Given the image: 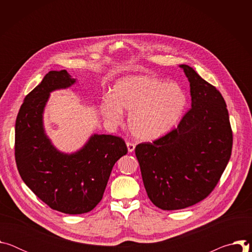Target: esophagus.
Returning <instances> with one entry per match:
<instances>
[{
  "instance_id": "34e87169",
  "label": "esophagus",
  "mask_w": 252,
  "mask_h": 252,
  "mask_svg": "<svg viewBox=\"0 0 252 252\" xmlns=\"http://www.w3.org/2000/svg\"><path fill=\"white\" fill-rule=\"evenodd\" d=\"M126 146H127V150H128V153H132L135 149V145L133 142L131 141H126Z\"/></svg>"
}]
</instances>
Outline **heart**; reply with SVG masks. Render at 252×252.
I'll return each mask as SVG.
<instances>
[{
    "mask_svg": "<svg viewBox=\"0 0 252 252\" xmlns=\"http://www.w3.org/2000/svg\"><path fill=\"white\" fill-rule=\"evenodd\" d=\"M186 105V93L178 84L140 75L120 79L113 94L101 98L99 109L103 118L115 125L123 122V110L128 111L132 134L141 140H155L178 124Z\"/></svg>",
    "mask_w": 252,
    "mask_h": 252,
    "instance_id": "heart-1",
    "label": "heart"
}]
</instances>
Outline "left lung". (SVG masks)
<instances>
[{
    "mask_svg": "<svg viewBox=\"0 0 252 252\" xmlns=\"http://www.w3.org/2000/svg\"><path fill=\"white\" fill-rule=\"evenodd\" d=\"M181 67L189 82L191 107L176 128L135 147L148 196L163 210L183 209L207 197L232 150V130L221 94L189 65Z\"/></svg>",
    "mask_w": 252,
    "mask_h": 252,
    "instance_id": "left-lung-1",
    "label": "left lung"
}]
</instances>
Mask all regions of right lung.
I'll return each mask as SVG.
<instances>
[{
  "mask_svg": "<svg viewBox=\"0 0 252 252\" xmlns=\"http://www.w3.org/2000/svg\"><path fill=\"white\" fill-rule=\"evenodd\" d=\"M76 82L65 69L52 70L25 97L16 120L15 158L24 183L54 210L82 214L101 200L115 163L127 154L125 140L94 134L78 153L57 151L43 128L50 93Z\"/></svg>",
  "mask_w": 252,
  "mask_h": 252,
  "instance_id": "add662e5",
  "label": "right lung"
}]
</instances>
